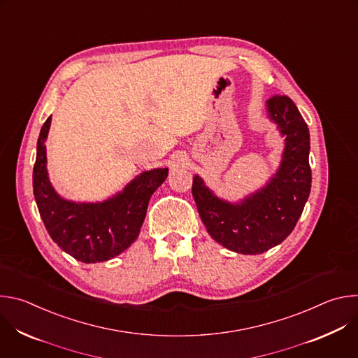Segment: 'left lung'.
<instances>
[{
	"label": "left lung",
	"instance_id": "left-lung-1",
	"mask_svg": "<svg viewBox=\"0 0 358 358\" xmlns=\"http://www.w3.org/2000/svg\"><path fill=\"white\" fill-rule=\"evenodd\" d=\"M268 119L285 138L280 164L266 184L239 201L214 194L199 176L192 180V196L210 236L229 250L257 255L282 243L296 227L312 187L309 166L310 134L293 100H266Z\"/></svg>",
	"mask_w": 358,
	"mask_h": 358
}]
</instances>
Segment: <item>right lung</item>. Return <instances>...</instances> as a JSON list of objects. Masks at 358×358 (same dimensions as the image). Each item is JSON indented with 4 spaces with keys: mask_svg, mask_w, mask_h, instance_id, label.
Wrapping results in <instances>:
<instances>
[{
    "mask_svg": "<svg viewBox=\"0 0 358 358\" xmlns=\"http://www.w3.org/2000/svg\"><path fill=\"white\" fill-rule=\"evenodd\" d=\"M50 120L43 123L32 174L34 195L45 228L54 242L83 264L105 262L124 252L138 236L151 195L166 181L169 169L136 176L110 198L76 202L61 196L49 181L46 145Z\"/></svg>",
    "mask_w": 358,
    "mask_h": 358,
    "instance_id": "right-lung-1",
    "label": "right lung"
}]
</instances>
